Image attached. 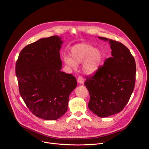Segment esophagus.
I'll return each instance as SVG.
<instances>
[{"label": "esophagus", "mask_w": 149, "mask_h": 149, "mask_svg": "<svg viewBox=\"0 0 149 149\" xmlns=\"http://www.w3.org/2000/svg\"><path fill=\"white\" fill-rule=\"evenodd\" d=\"M77 82L79 83V84H83L84 83V79L82 77L80 76L78 77V78H77Z\"/></svg>", "instance_id": "1"}]
</instances>
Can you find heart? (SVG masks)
I'll return each mask as SVG.
<instances>
[{"mask_svg":"<svg viewBox=\"0 0 149 149\" xmlns=\"http://www.w3.org/2000/svg\"><path fill=\"white\" fill-rule=\"evenodd\" d=\"M69 56L70 57H63L65 64L74 69L77 65L83 63V71L87 75L96 72L104 59V53L101 49L88 43H80L72 46L69 51Z\"/></svg>","mask_w":149,"mask_h":149,"instance_id":"b5f03b06","label":"heart"}]
</instances>
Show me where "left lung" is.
<instances>
[{"label":"left lung","mask_w":149,"mask_h":149,"mask_svg":"<svg viewBox=\"0 0 149 149\" xmlns=\"http://www.w3.org/2000/svg\"><path fill=\"white\" fill-rule=\"evenodd\" d=\"M108 41L111 57L93 75L86 77L84 85L90 95L88 108L100 117L120 113L127 104L133 92L136 74L134 57L123 44L98 36Z\"/></svg>","instance_id":"8db88e82"}]
</instances>
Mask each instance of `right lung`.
Here are the masks:
<instances>
[{"label":"right lung","mask_w":149,"mask_h":149,"mask_svg":"<svg viewBox=\"0 0 149 149\" xmlns=\"http://www.w3.org/2000/svg\"><path fill=\"white\" fill-rule=\"evenodd\" d=\"M61 37L44 38L26 46L15 65L19 92L27 107L44 120H57L68 110L69 96L77 83L62 72Z\"/></svg>","instance_id":"obj_1"}]
</instances>
